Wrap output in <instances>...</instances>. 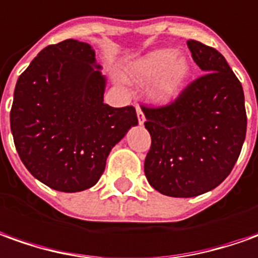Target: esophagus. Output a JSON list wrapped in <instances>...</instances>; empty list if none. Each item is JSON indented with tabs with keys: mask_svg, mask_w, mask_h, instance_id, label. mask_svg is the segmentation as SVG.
I'll return each instance as SVG.
<instances>
[{
	"mask_svg": "<svg viewBox=\"0 0 258 258\" xmlns=\"http://www.w3.org/2000/svg\"><path fill=\"white\" fill-rule=\"evenodd\" d=\"M136 112H138V120H139V123L142 125L143 122H145V112L142 109V106L140 105H136Z\"/></svg>",
	"mask_w": 258,
	"mask_h": 258,
	"instance_id": "esophagus-1",
	"label": "esophagus"
}]
</instances>
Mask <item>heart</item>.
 <instances>
[{"label":"heart","mask_w":258,"mask_h":258,"mask_svg":"<svg viewBox=\"0 0 258 258\" xmlns=\"http://www.w3.org/2000/svg\"><path fill=\"white\" fill-rule=\"evenodd\" d=\"M159 74L160 76L153 87V97L167 102L175 98L182 90L189 74V63L182 56L175 57L173 50H156L133 66L131 77L136 81H149Z\"/></svg>","instance_id":"b5f03b06"}]
</instances>
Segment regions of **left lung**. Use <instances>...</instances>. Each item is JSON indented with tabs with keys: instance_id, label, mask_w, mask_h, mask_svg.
Wrapping results in <instances>:
<instances>
[{
	"instance_id": "1",
	"label": "left lung",
	"mask_w": 258,
	"mask_h": 258,
	"mask_svg": "<svg viewBox=\"0 0 258 258\" xmlns=\"http://www.w3.org/2000/svg\"><path fill=\"white\" fill-rule=\"evenodd\" d=\"M202 72L166 105L143 106L152 146L145 160L149 184L163 195L189 198L225 181L246 138L244 94L225 57L188 40Z\"/></svg>"
}]
</instances>
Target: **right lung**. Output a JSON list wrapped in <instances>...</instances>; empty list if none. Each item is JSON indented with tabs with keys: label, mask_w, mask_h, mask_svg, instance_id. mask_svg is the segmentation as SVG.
I'll return each instance as SVG.
<instances>
[{
	"label": "right lung",
	"mask_w": 258,
	"mask_h": 258,
	"mask_svg": "<svg viewBox=\"0 0 258 258\" xmlns=\"http://www.w3.org/2000/svg\"><path fill=\"white\" fill-rule=\"evenodd\" d=\"M94 63L88 43L50 44L19 76L14 92L18 154L35 178L61 192L95 185L112 147L138 125L135 106L104 104L105 78Z\"/></svg>",
	"instance_id": "add662e5"
}]
</instances>
